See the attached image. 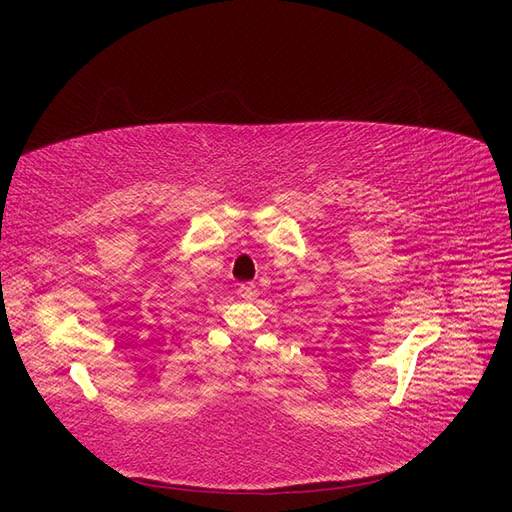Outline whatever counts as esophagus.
I'll use <instances>...</instances> for the list:
<instances>
[{"mask_svg": "<svg viewBox=\"0 0 512 512\" xmlns=\"http://www.w3.org/2000/svg\"><path fill=\"white\" fill-rule=\"evenodd\" d=\"M239 294H241L243 299L252 301V299L256 297V286H254V284H241V286H239Z\"/></svg>", "mask_w": 512, "mask_h": 512, "instance_id": "1", "label": "esophagus"}]
</instances>
